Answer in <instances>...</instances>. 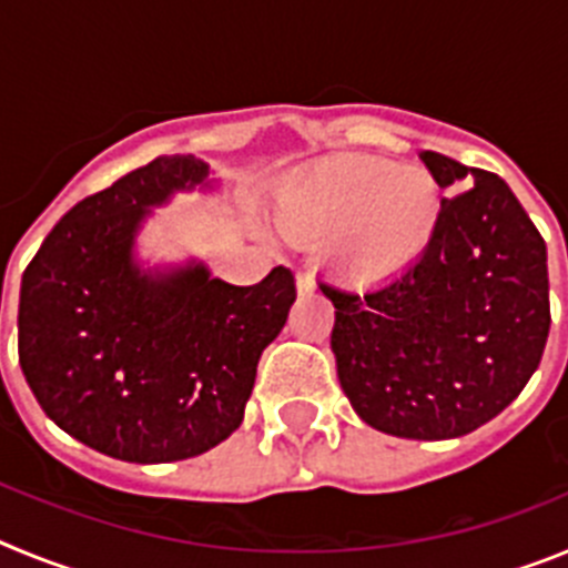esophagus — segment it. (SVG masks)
<instances>
[{
  "mask_svg": "<svg viewBox=\"0 0 568 568\" xmlns=\"http://www.w3.org/2000/svg\"><path fill=\"white\" fill-rule=\"evenodd\" d=\"M315 287L313 270H298V293H310Z\"/></svg>",
  "mask_w": 568,
  "mask_h": 568,
  "instance_id": "34e87169",
  "label": "esophagus"
}]
</instances>
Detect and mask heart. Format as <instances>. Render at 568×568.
<instances>
[{
	"label": "heart",
	"instance_id": "b5f03b06",
	"mask_svg": "<svg viewBox=\"0 0 568 568\" xmlns=\"http://www.w3.org/2000/svg\"><path fill=\"white\" fill-rule=\"evenodd\" d=\"M278 222L295 235H333L341 267L381 278L426 247L438 222V184L424 168L366 155L338 159L290 184Z\"/></svg>",
	"mask_w": 568,
	"mask_h": 568
}]
</instances>
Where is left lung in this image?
Returning a JSON list of instances; mask_svg holds the SVG:
<instances>
[{
	"label": "left lung",
	"mask_w": 568,
	"mask_h": 568,
	"mask_svg": "<svg viewBox=\"0 0 568 568\" xmlns=\"http://www.w3.org/2000/svg\"><path fill=\"white\" fill-rule=\"evenodd\" d=\"M440 202L413 264L369 290L321 281L333 353L355 413L395 438L475 433L518 398L549 338L546 241L495 173L420 153Z\"/></svg>",
	"instance_id": "obj_1"
}]
</instances>
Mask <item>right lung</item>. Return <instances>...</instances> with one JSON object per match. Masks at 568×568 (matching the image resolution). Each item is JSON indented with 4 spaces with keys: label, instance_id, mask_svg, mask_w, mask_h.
Instances as JSON below:
<instances>
[{
    "label": "right lung",
    "instance_id": "obj_1",
    "mask_svg": "<svg viewBox=\"0 0 568 568\" xmlns=\"http://www.w3.org/2000/svg\"><path fill=\"white\" fill-rule=\"evenodd\" d=\"M207 179L159 155L64 213L22 275L19 364L64 433L128 464H170L222 444L244 418L264 346L287 324L295 275L253 287L202 264L148 275L133 235L148 207Z\"/></svg>",
    "mask_w": 568,
    "mask_h": 568
}]
</instances>
